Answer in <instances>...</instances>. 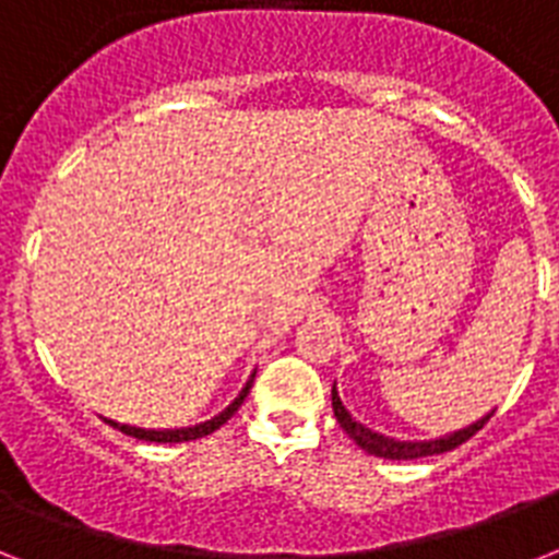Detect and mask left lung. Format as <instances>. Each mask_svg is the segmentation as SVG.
I'll list each match as a JSON object with an SVG mask.
<instances>
[{
  "instance_id": "left-lung-1",
  "label": "left lung",
  "mask_w": 559,
  "mask_h": 559,
  "mask_svg": "<svg viewBox=\"0 0 559 559\" xmlns=\"http://www.w3.org/2000/svg\"><path fill=\"white\" fill-rule=\"evenodd\" d=\"M331 397H333V415H336L342 429L354 438V443H357L359 450H366L368 455H377V459H391V461L426 459V455H441V452L455 450V447H461L464 441H469V438H473V435H476L478 429L490 420V417H493V412H490V415L476 420V424H469L467 429L443 435V438H435V441H394V438H385V435L371 432V429H366L362 424H357V420L348 415V408L342 406L340 394H336V385H333Z\"/></svg>"
}]
</instances>
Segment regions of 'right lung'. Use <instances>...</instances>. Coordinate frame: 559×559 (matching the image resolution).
Instances as JSON below:
<instances>
[{"label":"right lung","mask_w":559,"mask_h":559,"mask_svg":"<svg viewBox=\"0 0 559 559\" xmlns=\"http://www.w3.org/2000/svg\"><path fill=\"white\" fill-rule=\"evenodd\" d=\"M254 380V373H252ZM252 380L246 382L243 391L237 394L231 403H228L219 415H214L211 420H205V424H197V426H186V429H139V426H127V424H116V420H107L109 426H116L118 432L130 435V438H139V441H153V443H182V441H197V438H205V435H211L214 429H219V426L226 424L228 417L235 415L237 408H240V403L246 400V394H249V389H252Z\"/></svg>","instance_id":"add662e5"}]
</instances>
